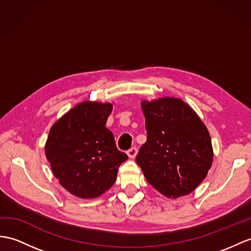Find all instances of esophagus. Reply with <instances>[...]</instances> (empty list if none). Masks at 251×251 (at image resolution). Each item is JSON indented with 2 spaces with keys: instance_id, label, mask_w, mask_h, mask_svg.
Masks as SVG:
<instances>
[{
  "instance_id": "esophagus-1",
  "label": "esophagus",
  "mask_w": 251,
  "mask_h": 251,
  "mask_svg": "<svg viewBox=\"0 0 251 251\" xmlns=\"http://www.w3.org/2000/svg\"><path fill=\"white\" fill-rule=\"evenodd\" d=\"M137 148L136 147H132L131 149H129L126 151V154H127V156H129L130 158H134L136 156V154H137Z\"/></svg>"
}]
</instances>
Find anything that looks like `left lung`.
I'll return each mask as SVG.
<instances>
[{
  "instance_id": "obj_1",
  "label": "left lung",
  "mask_w": 251,
  "mask_h": 251,
  "mask_svg": "<svg viewBox=\"0 0 251 251\" xmlns=\"http://www.w3.org/2000/svg\"><path fill=\"white\" fill-rule=\"evenodd\" d=\"M147 142L136 163L150 185L166 197L192 193L212 166L209 131L193 108L181 99L165 97L142 102Z\"/></svg>"
}]
</instances>
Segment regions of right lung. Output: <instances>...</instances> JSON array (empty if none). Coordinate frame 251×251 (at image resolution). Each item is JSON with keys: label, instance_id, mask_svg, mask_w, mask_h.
Instances as JSON below:
<instances>
[{"label": "right lung", "instance_id": "obj_1", "mask_svg": "<svg viewBox=\"0 0 251 251\" xmlns=\"http://www.w3.org/2000/svg\"><path fill=\"white\" fill-rule=\"evenodd\" d=\"M111 103L84 101L52 126L46 156L60 185L79 198H96L111 188L127 160L105 126Z\"/></svg>", "mask_w": 251, "mask_h": 251}]
</instances>
